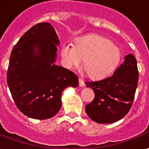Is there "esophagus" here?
Returning <instances> with one entry per match:
<instances>
[{"mask_svg": "<svg viewBox=\"0 0 149 149\" xmlns=\"http://www.w3.org/2000/svg\"><path fill=\"white\" fill-rule=\"evenodd\" d=\"M79 87H84L85 85L83 79H79Z\"/></svg>", "mask_w": 149, "mask_h": 149, "instance_id": "esophagus-1", "label": "esophagus"}]
</instances>
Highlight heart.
Masks as SVG:
<instances>
[{
  "instance_id": "1",
  "label": "heart",
  "mask_w": 149,
  "mask_h": 149,
  "mask_svg": "<svg viewBox=\"0 0 149 149\" xmlns=\"http://www.w3.org/2000/svg\"><path fill=\"white\" fill-rule=\"evenodd\" d=\"M61 57L69 69L82 61V68L89 78L100 79L109 75L119 64L122 53L110 40L96 34L76 39L74 45L61 47Z\"/></svg>"
}]
</instances>
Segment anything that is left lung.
Returning <instances> with one entry per match:
<instances>
[{"label":"left lung","instance_id":"1","mask_svg":"<svg viewBox=\"0 0 149 149\" xmlns=\"http://www.w3.org/2000/svg\"><path fill=\"white\" fill-rule=\"evenodd\" d=\"M124 59L123 63L110 77L85 83L95 93L93 100L86 105V112L96 123L106 124L119 121L132 106L139 71L136 59L132 54L127 55Z\"/></svg>","mask_w":149,"mask_h":149}]
</instances>
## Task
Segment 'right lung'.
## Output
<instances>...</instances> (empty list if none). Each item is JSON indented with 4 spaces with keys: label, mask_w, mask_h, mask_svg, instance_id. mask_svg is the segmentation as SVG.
<instances>
[{
    "label": "right lung",
    "mask_w": 149,
    "mask_h": 149,
    "mask_svg": "<svg viewBox=\"0 0 149 149\" xmlns=\"http://www.w3.org/2000/svg\"><path fill=\"white\" fill-rule=\"evenodd\" d=\"M59 40L49 22L30 28L11 52L7 84L20 111L34 119H48L61 106V94L79 85L77 75L55 63Z\"/></svg>",
    "instance_id": "1"
}]
</instances>
